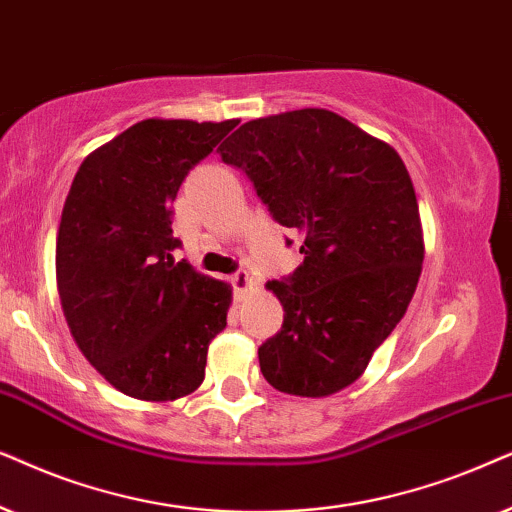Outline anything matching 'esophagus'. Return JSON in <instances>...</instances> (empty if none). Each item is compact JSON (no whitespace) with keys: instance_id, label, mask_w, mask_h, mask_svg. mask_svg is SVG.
<instances>
[{"instance_id":"obj_1","label":"esophagus","mask_w":512,"mask_h":512,"mask_svg":"<svg viewBox=\"0 0 512 512\" xmlns=\"http://www.w3.org/2000/svg\"><path fill=\"white\" fill-rule=\"evenodd\" d=\"M231 285H234L236 295L238 297H245L248 292H255L257 290V281L252 276L245 274V271H238V274L231 276Z\"/></svg>"}]
</instances>
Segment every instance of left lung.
<instances>
[{
	"mask_svg": "<svg viewBox=\"0 0 512 512\" xmlns=\"http://www.w3.org/2000/svg\"><path fill=\"white\" fill-rule=\"evenodd\" d=\"M217 152L302 238V267L267 283L285 313L257 351L264 379L302 398L342 391L405 316L421 276L424 231L403 159L320 107L252 119Z\"/></svg>",
	"mask_w": 512,
	"mask_h": 512,
	"instance_id": "8db88e82",
	"label": "left lung"
}]
</instances>
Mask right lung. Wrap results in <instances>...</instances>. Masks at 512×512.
<instances>
[{"instance_id":"add662e5","label":"right lung","mask_w":512,"mask_h":512,"mask_svg":"<svg viewBox=\"0 0 512 512\" xmlns=\"http://www.w3.org/2000/svg\"><path fill=\"white\" fill-rule=\"evenodd\" d=\"M236 124L138 121L72 180L56 238L60 306L84 358L131 398L194 393L227 327L231 285L175 262L170 215L185 175Z\"/></svg>"}]
</instances>
